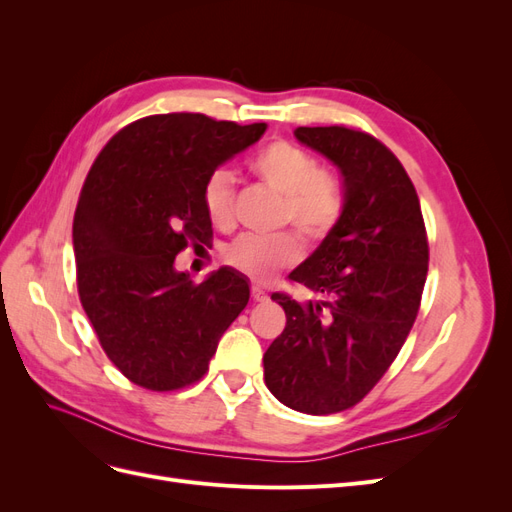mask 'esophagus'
Wrapping results in <instances>:
<instances>
[{
	"label": "esophagus",
	"mask_w": 512,
	"mask_h": 512,
	"mask_svg": "<svg viewBox=\"0 0 512 512\" xmlns=\"http://www.w3.org/2000/svg\"><path fill=\"white\" fill-rule=\"evenodd\" d=\"M252 299H254V301H258V303H262V301H267L269 297H267V292H265V290H260L258 286H254V288H252Z\"/></svg>",
	"instance_id": "34e87169"
}]
</instances>
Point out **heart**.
<instances>
[{
  "instance_id": "1",
  "label": "heart",
  "mask_w": 512,
  "mask_h": 512,
  "mask_svg": "<svg viewBox=\"0 0 512 512\" xmlns=\"http://www.w3.org/2000/svg\"><path fill=\"white\" fill-rule=\"evenodd\" d=\"M252 173L282 196V220L290 222L307 239H322L335 228L342 215V196L337 183L318 170V162L305 149L275 141L250 160ZM232 175L218 168L203 185V205L213 226L226 228L232 222ZM299 258L297 239L288 232L273 237L243 235L228 245L226 262L254 282H267Z\"/></svg>"
}]
</instances>
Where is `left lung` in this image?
Segmentation results:
<instances>
[{
  "instance_id": "1",
  "label": "left lung",
  "mask_w": 512,
  "mask_h": 512,
  "mask_svg": "<svg viewBox=\"0 0 512 512\" xmlns=\"http://www.w3.org/2000/svg\"><path fill=\"white\" fill-rule=\"evenodd\" d=\"M344 179L342 215L290 280L322 294L299 303L273 294L286 329L265 363L267 389L305 414L342 412L391 367L421 305L429 245L408 173L374 136L342 126L297 128Z\"/></svg>"
}]
</instances>
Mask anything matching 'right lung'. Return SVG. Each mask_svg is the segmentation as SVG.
Masks as SVG:
<instances>
[{"label": "right lung", "mask_w": 512, "mask_h": 512, "mask_svg": "<svg viewBox=\"0 0 512 512\" xmlns=\"http://www.w3.org/2000/svg\"><path fill=\"white\" fill-rule=\"evenodd\" d=\"M265 132L267 123L151 115L115 134L91 166L72 226L76 282L106 356L134 384L175 391L203 378L250 301L237 269L196 284L175 258L211 237L207 177Z\"/></svg>", "instance_id": "1"}]
</instances>
